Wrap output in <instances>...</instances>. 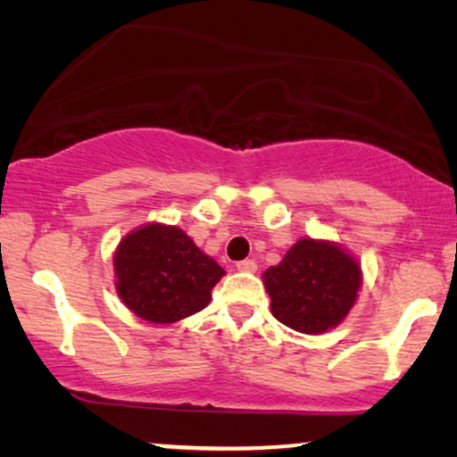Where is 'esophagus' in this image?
<instances>
[{"mask_svg": "<svg viewBox=\"0 0 457 457\" xmlns=\"http://www.w3.org/2000/svg\"><path fill=\"white\" fill-rule=\"evenodd\" d=\"M237 270L255 272V270H258V264H255L253 260H241V262H237Z\"/></svg>", "mask_w": 457, "mask_h": 457, "instance_id": "obj_1", "label": "esophagus"}]
</instances>
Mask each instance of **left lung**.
<instances>
[{"label":"left lung","instance_id":"left-lung-1","mask_svg":"<svg viewBox=\"0 0 457 457\" xmlns=\"http://www.w3.org/2000/svg\"><path fill=\"white\" fill-rule=\"evenodd\" d=\"M358 262L333 243L302 239L264 272L270 310L297 333L318 335L339 324L358 297Z\"/></svg>","mask_w":457,"mask_h":457}]
</instances>
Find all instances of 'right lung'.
Masks as SVG:
<instances>
[{"label": "right lung", "instance_id": "1", "mask_svg": "<svg viewBox=\"0 0 457 457\" xmlns=\"http://www.w3.org/2000/svg\"><path fill=\"white\" fill-rule=\"evenodd\" d=\"M116 291L147 322L168 324L204 310L224 270L177 227L147 224L114 255Z\"/></svg>", "mask_w": 457, "mask_h": 457}]
</instances>
